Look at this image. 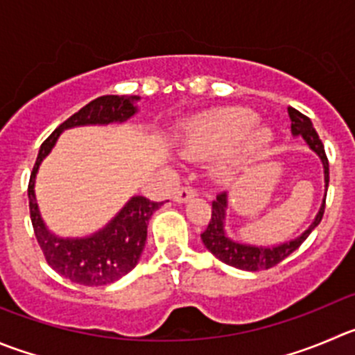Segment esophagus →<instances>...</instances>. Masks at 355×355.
I'll return each instance as SVG.
<instances>
[{"label":"esophagus","instance_id":"esophagus-1","mask_svg":"<svg viewBox=\"0 0 355 355\" xmlns=\"http://www.w3.org/2000/svg\"><path fill=\"white\" fill-rule=\"evenodd\" d=\"M195 197V190L190 187H183L174 193V202L178 204H184V202H190Z\"/></svg>","mask_w":355,"mask_h":355}]
</instances>
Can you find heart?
<instances>
[{
  "label": "heart",
  "mask_w": 355,
  "mask_h": 355,
  "mask_svg": "<svg viewBox=\"0 0 355 355\" xmlns=\"http://www.w3.org/2000/svg\"><path fill=\"white\" fill-rule=\"evenodd\" d=\"M273 134L258 125V114L248 107H223L191 118L181 134V150L193 158H209L230 151L219 175H232L248 167L272 143Z\"/></svg>",
  "instance_id": "obj_1"
}]
</instances>
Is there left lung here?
I'll return each instance as SVG.
<instances>
[{"instance_id":"left-lung-1","label":"left lung","mask_w":355,"mask_h":355,"mask_svg":"<svg viewBox=\"0 0 355 355\" xmlns=\"http://www.w3.org/2000/svg\"><path fill=\"white\" fill-rule=\"evenodd\" d=\"M289 118H291V132L295 137H303L305 143L309 144L310 150L320 158L324 167V187L329 184V164H327L326 151H324L322 141L317 136L315 129H313L312 121L309 116L300 113L295 107H288ZM226 207H228V195L219 193L216 197V200L212 202V214L209 219V225L205 228L204 234L200 235L202 242H204L205 248L219 259V261L226 263V265L235 266V268L248 270V272H258V270H268L272 266L279 265L282 259L288 258L291 252H295L303 242L306 241L312 230L320 223L324 214V207H326V195H324L322 205H320L319 212H317L315 219L312 221V225L303 232L302 235H298L293 241L284 242V244L279 245H252V244H244V242H237L234 239H230L225 232V219H226Z\"/></svg>"}]
</instances>
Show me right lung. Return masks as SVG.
<instances>
[{
  "label": "right lung",
  "instance_id": "1",
  "mask_svg": "<svg viewBox=\"0 0 355 355\" xmlns=\"http://www.w3.org/2000/svg\"><path fill=\"white\" fill-rule=\"evenodd\" d=\"M136 101H139L137 96H103L90 101L46 137L33 167L28 197L36 241L45 254L46 263L57 273L76 284L106 286L127 275L137 265L146 244L148 221L164 202H151L150 198L137 195L125 204L103 230L89 237L62 239L46 228L40 214L35 195L36 174L40 164L55 146L62 130L83 125L121 123L137 113Z\"/></svg>",
  "mask_w": 355,
  "mask_h": 355
}]
</instances>
